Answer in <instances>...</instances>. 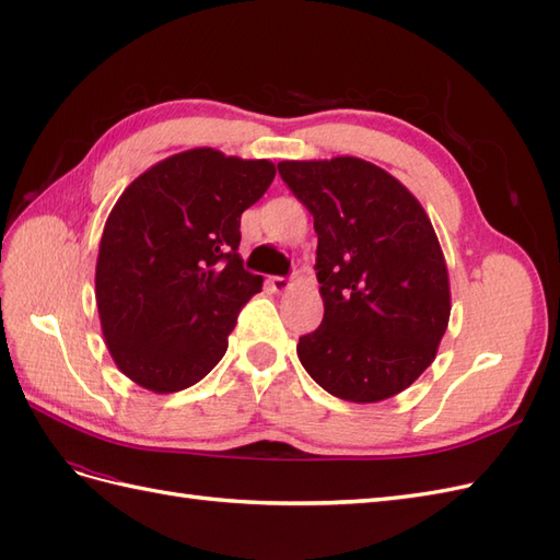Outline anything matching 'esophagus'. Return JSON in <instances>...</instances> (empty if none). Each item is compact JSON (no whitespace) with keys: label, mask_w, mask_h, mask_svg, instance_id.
Segmentation results:
<instances>
[{"label":"esophagus","mask_w":560,"mask_h":560,"mask_svg":"<svg viewBox=\"0 0 560 560\" xmlns=\"http://www.w3.org/2000/svg\"><path fill=\"white\" fill-rule=\"evenodd\" d=\"M268 284H270V290H273V292H287V290H290L292 282L282 278V276H273V278H268Z\"/></svg>","instance_id":"obj_1"}]
</instances>
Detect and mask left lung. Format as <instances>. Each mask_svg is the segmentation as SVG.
I'll use <instances>...</instances> for the list:
<instances>
[{
    "mask_svg": "<svg viewBox=\"0 0 560 560\" xmlns=\"http://www.w3.org/2000/svg\"><path fill=\"white\" fill-rule=\"evenodd\" d=\"M278 171L317 233L325 317L299 338L303 369L346 401L395 397L434 362L448 327V270L430 217L362 159L282 161Z\"/></svg>",
    "mask_w": 560,
    "mask_h": 560,
    "instance_id": "left-lung-1",
    "label": "left lung"
}]
</instances>
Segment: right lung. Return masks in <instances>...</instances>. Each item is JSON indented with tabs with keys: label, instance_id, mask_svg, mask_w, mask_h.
Masks as SVG:
<instances>
[{
	"label": "right lung",
	"instance_id": "1",
	"mask_svg": "<svg viewBox=\"0 0 560 560\" xmlns=\"http://www.w3.org/2000/svg\"><path fill=\"white\" fill-rule=\"evenodd\" d=\"M276 177L270 161L189 149L116 200L100 241L95 301L116 366L151 393L206 378L238 313L261 292L243 268L241 214Z\"/></svg>",
	"mask_w": 560,
	"mask_h": 560
}]
</instances>
